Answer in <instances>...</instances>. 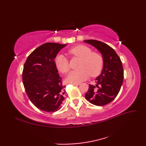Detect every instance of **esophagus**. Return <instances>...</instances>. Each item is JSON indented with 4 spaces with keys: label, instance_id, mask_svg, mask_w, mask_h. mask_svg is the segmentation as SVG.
<instances>
[{
    "label": "esophagus",
    "instance_id": "34e87169",
    "mask_svg": "<svg viewBox=\"0 0 146 146\" xmlns=\"http://www.w3.org/2000/svg\"><path fill=\"white\" fill-rule=\"evenodd\" d=\"M71 84L73 85H76V86H78L80 85V83H71Z\"/></svg>",
    "mask_w": 146,
    "mask_h": 146
}]
</instances>
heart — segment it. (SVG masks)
Segmentation results:
<instances>
[{"label":"heart","mask_w":146,"mask_h":146,"mask_svg":"<svg viewBox=\"0 0 146 146\" xmlns=\"http://www.w3.org/2000/svg\"><path fill=\"white\" fill-rule=\"evenodd\" d=\"M68 53L74 57L81 58L78 70L71 71L66 80L71 83H78L84 81L90 76L99 75L104 67V58L97 52L92 51L91 48L85 45H78L70 48ZM55 65L57 69L63 74H66L70 69L66 58L59 54L55 58Z\"/></svg>","instance_id":"1"}]
</instances>
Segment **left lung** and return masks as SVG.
I'll use <instances>...</instances> for the list:
<instances>
[{"mask_svg": "<svg viewBox=\"0 0 146 146\" xmlns=\"http://www.w3.org/2000/svg\"><path fill=\"white\" fill-rule=\"evenodd\" d=\"M97 48L104 58L102 73L95 80L96 85H89L85 94L86 100L97 106H103L112 102L119 93L123 80L122 61L114 49L97 40L84 41Z\"/></svg>", "mask_w": 146, "mask_h": 146, "instance_id": "obj_1", "label": "left lung"}]
</instances>
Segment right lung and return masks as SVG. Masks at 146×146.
I'll use <instances>...</instances> for the list:
<instances>
[{
    "label": "right lung",
    "instance_id": "obj_1",
    "mask_svg": "<svg viewBox=\"0 0 146 146\" xmlns=\"http://www.w3.org/2000/svg\"><path fill=\"white\" fill-rule=\"evenodd\" d=\"M66 44L46 42L31 53L24 63L23 82L29 100L39 109L54 112L64 100L65 85L58 73L54 58Z\"/></svg>",
    "mask_w": 146,
    "mask_h": 146
}]
</instances>
